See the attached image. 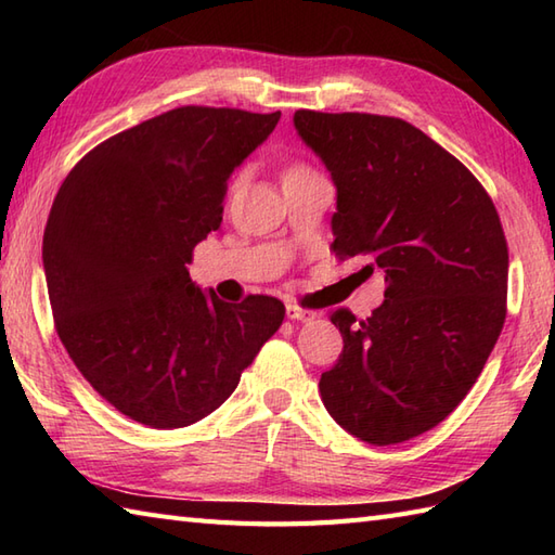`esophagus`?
<instances>
[{"label":"esophagus","mask_w":555,"mask_h":555,"mask_svg":"<svg viewBox=\"0 0 555 555\" xmlns=\"http://www.w3.org/2000/svg\"><path fill=\"white\" fill-rule=\"evenodd\" d=\"M286 314H288V320H298V322H312L314 317H317L314 310L300 308V305H296V302H288L286 305Z\"/></svg>","instance_id":"obj_1"}]
</instances>
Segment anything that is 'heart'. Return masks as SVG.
I'll return each instance as SVG.
<instances>
[{"label": "heart", "mask_w": 555, "mask_h": 555, "mask_svg": "<svg viewBox=\"0 0 555 555\" xmlns=\"http://www.w3.org/2000/svg\"><path fill=\"white\" fill-rule=\"evenodd\" d=\"M305 173H314V171L308 167V164L296 162V164H288L284 171V179H288V176H305Z\"/></svg>", "instance_id": "b5f03b06"}]
</instances>
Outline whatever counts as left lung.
<instances>
[{
    "label": "left lung",
    "mask_w": 555,
    "mask_h": 555,
    "mask_svg": "<svg viewBox=\"0 0 555 555\" xmlns=\"http://www.w3.org/2000/svg\"><path fill=\"white\" fill-rule=\"evenodd\" d=\"M300 138L332 171V250L384 271L367 320L338 308L344 350L322 374L340 427L374 446L429 431L485 370L505 322L508 243L475 173L412 124L379 114L298 109Z\"/></svg>",
    "instance_id": "left-lung-1"
}]
</instances>
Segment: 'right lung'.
Wrapping results in <instances>:
<instances>
[{
    "label": "right lung",
    "mask_w": 555,
    "mask_h": 555,
    "mask_svg": "<svg viewBox=\"0 0 555 555\" xmlns=\"http://www.w3.org/2000/svg\"><path fill=\"white\" fill-rule=\"evenodd\" d=\"M281 112L176 107L92 147L52 203L42 262L54 328L121 415L179 429L215 412L284 322V302L205 296L188 274L233 169Z\"/></svg>",
    "instance_id": "right-lung-1"
}]
</instances>
